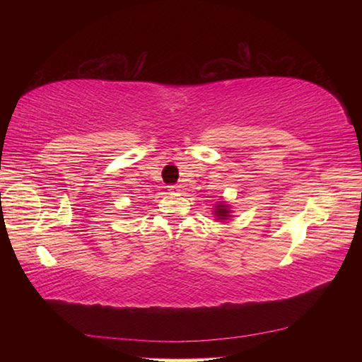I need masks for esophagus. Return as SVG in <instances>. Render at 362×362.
Returning <instances> with one entry per match:
<instances>
[{
	"instance_id": "34e87169",
	"label": "esophagus",
	"mask_w": 362,
	"mask_h": 362,
	"mask_svg": "<svg viewBox=\"0 0 362 362\" xmlns=\"http://www.w3.org/2000/svg\"><path fill=\"white\" fill-rule=\"evenodd\" d=\"M168 188H169V191H171V193H177V191H180L179 185H169Z\"/></svg>"
}]
</instances>
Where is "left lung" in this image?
I'll return each instance as SVG.
<instances>
[{
	"instance_id": "8db88e82",
	"label": "left lung",
	"mask_w": 362,
	"mask_h": 362,
	"mask_svg": "<svg viewBox=\"0 0 362 362\" xmlns=\"http://www.w3.org/2000/svg\"><path fill=\"white\" fill-rule=\"evenodd\" d=\"M228 210H227V205H224V204H221V205H218V209H216V214H218V218L219 219H226L227 216H228Z\"/></svg>"
}]
</instances>
